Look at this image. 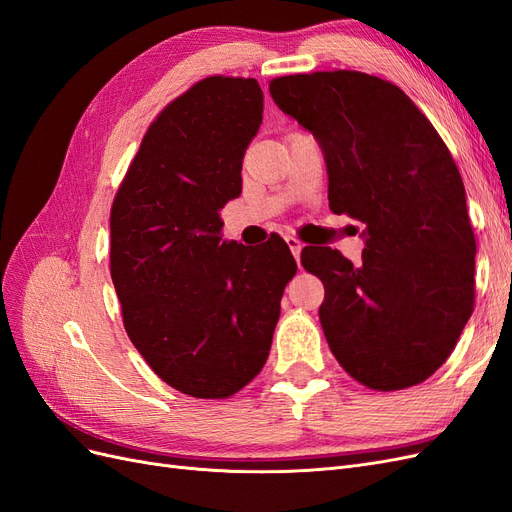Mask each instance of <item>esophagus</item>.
Listing matches in <instances>:
<instances>
[{
  "label": "esophagus",
  "instance_id": "1",
  "mask_svg": "<svg viewBox=\"0 0 512 512\" xmlns=\"http://www.w3.org/2000/svg\"><path fill=\"white\" fill-rule=\"evenodd\" d=\"M286 243H288V247H290L292 256L299 260V256H301V250H303V243H301L297 237H292V235H288V237H286Z\"/></svg>",
  "mask_w": 512,
  "mask_h": 512
}]
</instances>
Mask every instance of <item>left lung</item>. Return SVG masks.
I'll return each mask as SVG.
<instances>
[{
	"instance_id": "1",
	"label": "left lung",
	"mask_w": 512,
	"mask_h": 512,
	"mask_svg": "<svg viewBox=\"0 0 512 512\" xmlns=\"http://www.w3.org/2000/svg\"><path fill=\"white\" fill-rule=\"evenodd\" d=\"M275 104L312 132L333 213L363 224V262L305 247L324 284L320 322L348 374L374 391L427 380L474 309L476 239L459 168L397 85L356 70L273 79Z\"/></svg>"
}]
</instances>
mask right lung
Masks as SVG:
<instances>
[{
  "mask_svg": "<svg viewBox=\"0 0 512 512\" xmlns=\"http://www.w3.org/2000/svg\"><path fill=\"white\" fill-rule=\"evenodd\" d=\"M260 123L256 79L198 81L153 119L111 207L123 327L166 384L198 399H226L260 374L297 273L282 237H220Z\"/></svg>",
  "mask_w": 512,
  "mask_h": 512,
  "instance_id": "right-lung-1",
  "label": "right lung"
}]
</instances>
